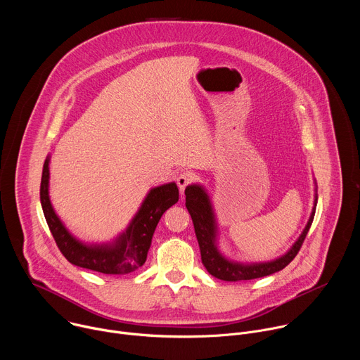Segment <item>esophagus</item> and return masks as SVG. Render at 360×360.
Here are the masks:
<instances>
[{"label":"esophagus","instance_id":"obj_1","mask_svg":"<svg viewBox=\"0 0 360 360\" xmlns=\"http://www.w3.org/2000/svg\"><path fill=\"white\" fill-rule=\"evenodd\" d=\"M193 181V175L191 172H181L178 176H176V184L179 186V191L184 192L185 188Z\"/></svg>","mask_w":360,"mask_h":360}]
</instances>
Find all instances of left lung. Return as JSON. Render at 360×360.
I'll use <instances>...</instances> for the list:
<instances>
[{
    "label": "left lung",
    "instance_id": "left-lung-1",
    "mask_svg": "<svg viewBox=\"0 0 360 360\" xmlns=\"http://www.w3.org/2000/svg\"><path fill=\"white\" fill-rule=\"evenodd\" d=\"M185 196H186L185 205L193 222L203 266L207 268V271L212 276L221 281L238 282V281H249V279L272 275L275 272L282 271L286 265H289L293 261L314 222L316 203H318V186L315 181V198H314L312 212L299 238L283 255L266 262H240V261L228 258V256L224 255L218 246L219 228H218L217 214L214 210V203L207 188L200 184L188 185L185 189Z\"/></svg>",
    "mask_w": 360,
    "mask_h": 360
}]
</instances>
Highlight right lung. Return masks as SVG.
<instances>
[{"instance_id":"obj_1","label":"right lung","mask_w":360,"mask_h":360,"mask_svg":"<svg viewBox=\"0 0 360 360\" xmlns=\"http://www.w3.org/2000/svg\"><path fill=\"white\" fill-rule=\"evenodd\" d=\"M49 161L51 155L48 153L41 178V207L48 228L68 262L105 275H127L141 268L146 261L152 236L161 217L179 199L176 184L168 182L150 188L128 226L112 240L88 243L68 231L51 203Z\"/></svg>"}]
</instances>
